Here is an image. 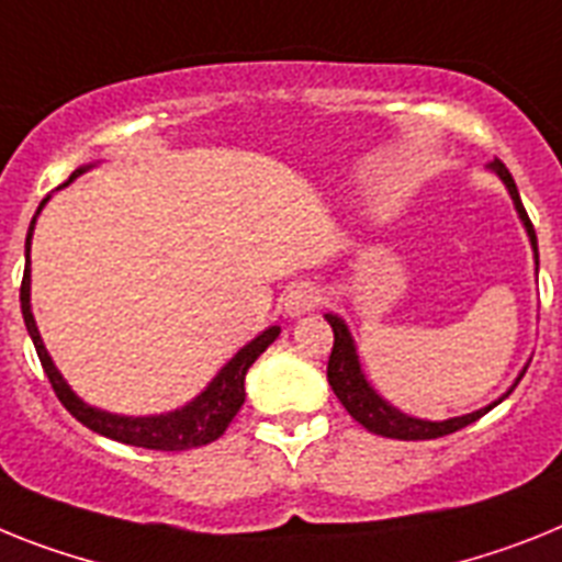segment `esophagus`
I'll return each mask as SVG.
<instances>
[{"label": "esophagus", "mask_w": 562, "mask_h": 562, "mask_svg": "<svg viewBox=\"0 0 562 562\" xmlns=\"http://www.w3.org/2000/svg\"><path fill=\"white\" fill-rule=\"evenodd\" d=\"M323 303V291L314 282H296L294 289L285 294V314L289 317H303Z\"/></svg>", "instance_id": "obj_1"}]
</instances>
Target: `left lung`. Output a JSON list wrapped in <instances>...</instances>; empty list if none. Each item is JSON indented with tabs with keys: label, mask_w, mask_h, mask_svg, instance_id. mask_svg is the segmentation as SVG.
<instances>
[{
	"label": "left lung",
	"mask_w": 562,
	"mask_h": 562,
	"mask_svg": "<svg viewBox=\"0 0 562 562\" xmlns=\"http://www.w3.org/2000/svg\"><path fill=\"white\" fill-rule=\"evenodd\" d=\"M488 171L497 173L499 182L506 186L508 196L514 202V211L520 216L522 228L529 234V243H531V251H535V273L540 268V257H537V234H535V225H531L529 214L522 209L520 202V193H517V186H514L512 173L508 168L499 159L488 162ZM328 325H331L334 331V348H331V357H328V383H331L334 394L342 405H346V412L351 414L362 428H369L371 434H380V437H391V440H434V437H446V434H454L460 428L471 426L474 419H480L483 414H488L497 403L508 397L514 391V385L520 383L522 374L529 366H522V371L517 374L512 389L503 394L499 400H494L492 405H485V408H477V412L463 414V417H449V419H419L412 417V414L400 412L383 394H376L374 385L369 383V376L362 371L360 366V353H357V346H353V337L348 331L346 319L337 317V314H325Z\"/></svg>",
	"instance_id": "obj_1"
}]
</instances>
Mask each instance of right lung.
I'll return each instance as SVG.
<instances>
[{"mask_svg": "<svg viewBox=\"0 0 562 562\" xmlns=\"http://www.w3.org/2000/svg\"><path fill=\"white\" fill-rule=\"evenodd\" d=\"M93 165H82L77 171L70 173L68 182L70 186L79 173L91 171ZM59 186V188H65ZM50 196L42 200V205L36 209V216L45 209V202ZM36 216H33L31 228H27L25 239V277H22V289H19V303H22V317H25V328L33 339V348L40 353V362L45 374H48L50 385H54L56 397L59 403L68 408L74 417L88 426L91 431L102 434V437H111L116 442H125V446H139V449H154V451H188L196 449V446H209L216 437H223L225 428L245 403V374L254 366L259 353L271 346L273 339L280 337V325H268L266 331L257 334V337L248 342V346L239 348L223 369L216 371L214 380H211L205 389L191 400V403L179 405L173 412L165 414H145V417H128V414H113L102 412L97 405H88L77 391L70 389L68 380L59 374V369L50 360L48 348L42 342V334L36 328V319H33L31 311V237H33V225H36Z\"/></svg>", "mask_w": 562, "mask_h": 562, "instance_id": "1", "label": "right lung"}]
</instances>
